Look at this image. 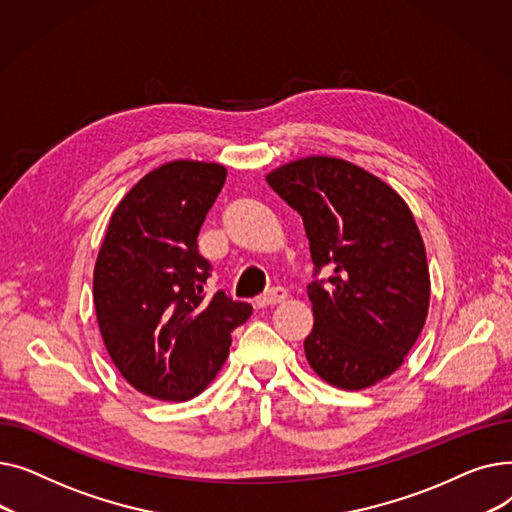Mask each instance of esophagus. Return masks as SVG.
Returning <instances> with one entry per match:
<instances>
[{"instance_id":"obj_1","label":"esophagus","mask_w":512,"mask_h":512,"mask_svg":"<svg viewBox=\"0 0 512 512\" xmlns=\"http://www.w3.org/2000/svg\"><path fill=\"white\" fill-rule=\"evenodd\" d=\"M286 299H288L286 288L278 286V288H272V290H267L265 294H261V297L257 299V307H272V305L284 303Z\"/></svg>"}]
</instances>
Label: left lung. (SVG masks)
Masks as SVG:
<instances>
[{"mask_svg": "<svg viewBox=\"0 0 512 512\" xmlns=\"http://www.w3.org/2000/svg\"><path fill=\"white\" fill-rule=\"evenodd\" d=\"M303 215L315 272L305 357L321 380L365 390L405 363L429 309V267L413 213L394 188L330 155L288 161L265 176Z\"/></svg>", "mask_w": 512, "mask_h": 512, "instance_id": "left-lung-1", "label": "left lung"}]
</instances>
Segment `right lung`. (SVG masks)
I'll list each match as a JSON object with an SVG mask.
<instances>
[{
    "instance_id": "right-lung-1",
    "label": "right lung",
    "mask_w": 512,
    "mask_h": 512,
    "mask_svg": "<svg viewBox=\"0 0 512 512\" xmlns=\"http://www.w3.org/2000/svg\"><path fill=\"white\" fill-rule=\"evenodd\" d=\"M226 174L215 161H168L130 188L107 224L93 270L97 324L116 369L145 396L201 394L253 313L203 288L209 263L197 236Z\"/></svg>"
}]
</instances>
